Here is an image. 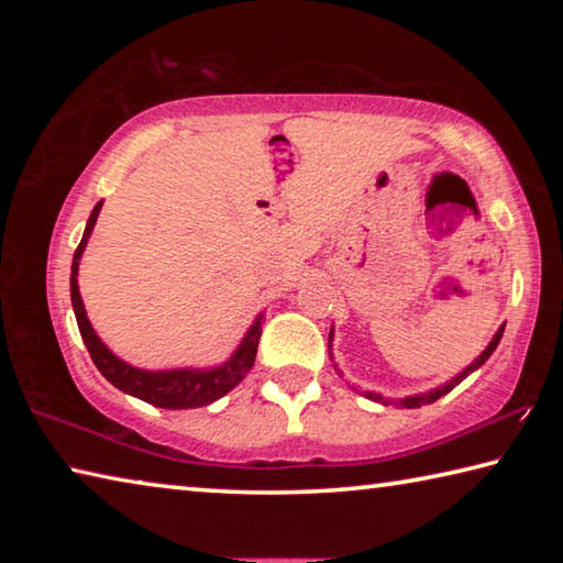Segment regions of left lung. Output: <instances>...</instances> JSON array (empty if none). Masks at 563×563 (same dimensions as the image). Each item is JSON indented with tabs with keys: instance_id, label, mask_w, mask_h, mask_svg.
<instances>
[{
	"instance_id": "obj_1",
	"label": "left lung",
	"mask_w": 563,
	"mask_h": 563,
	"mask_svg": "<svg viewBox=\"0 0 563 563\" xmlns=\"http://www.w3.org/2000/svg\"><path fill=\"white\" fill-rule=\"evenodd\" d=\"M501 335H504V325L497 330V335H494L492 338V342H489V345H487V350H484L482 352V355L479 357H476L474 362H472V365L470 367H466V369H462V373L460 375H456V377H452L450 379V383H446V385H442V387H437V389H430V393H424V395H412V397H402V399H399V407H407V409H415V407H422V405H432V402H437V399H440V397H444L446 393H452V389L456 387V385H460L462 383V379L466 377V375H472L474 373V369H479L482 365H484V362H487L489 360V355H492V352L494 350H497V345H499V340H501ZM330 340H332V330H330ZM365 397L367 399H375V402H383V405H389V399H385L383 395H377V393H365Z\"/></svg>"
}]
</instances>
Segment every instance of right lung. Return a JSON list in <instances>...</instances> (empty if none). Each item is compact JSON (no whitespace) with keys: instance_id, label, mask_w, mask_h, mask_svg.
<instances>
[{"instance_id":"obj_1","label":"right lung","mask_w":563,"mask_h":563,"mask_svg":"<svg viewBox=\"0 0 563 563\" xmlns=\"http://www.w3.org/2000/svg\"><path fill=\"white\" fill-rule=\"evenodd\" d=\"M101 203L103 201L93 206V211L87 221V231H84V238H81L79 247H76L74 263H71L74 316H76V325H79L81 340L89 350L93 365H97L99 373L107 377L113 387H119L121 393L144 399V402L154 405V407L194 409V407H203V405L216 402V399H221L223 395L231 393V389L241 383L247 373H251V367L255 362V352H258L261 332H263V328H261L263 316L255 318L251 330L245 332L243 342L238 345L231 360L223 362V365H218V367H211V369L180 367V369H158V373H151V369H139V367L129 365V362L119 360L107 345H103L97 332H93L91 322L87 318V310H84L79 280H76V275H79L81 253L89 243L93 225H97Z\"/></svg>"}]
</instances>
